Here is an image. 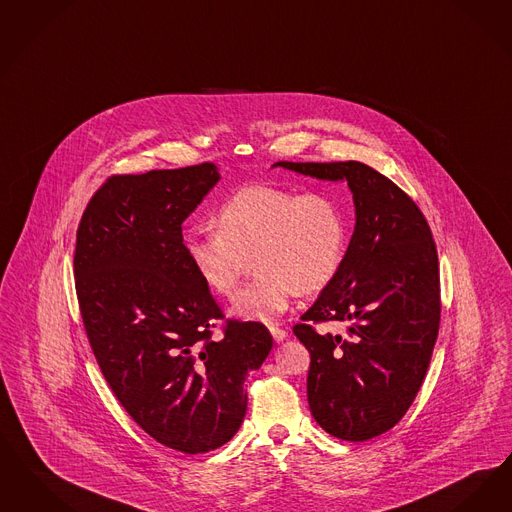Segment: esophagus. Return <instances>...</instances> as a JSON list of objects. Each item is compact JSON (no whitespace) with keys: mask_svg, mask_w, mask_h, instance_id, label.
Listing matches in <instances>:
<instances>
[{"mask_svg":"<svg viewBox=\"0 0 512 512\" xmlns=\"http://www.w3.org/2000/svg\"><path fill=\"white\" fill-rule=\"evenodd\" d=\"M270 329V333H272V339L276 341V343H282L284 339L287 337L286 329L280 328V326H276V324H272V326H268Z\"/></svg>","mask_w":512,"mask_h":512,"instance_id":"obj_1","label":"esophagus"}]
</instances>
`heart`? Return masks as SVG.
<instances>
[{"mask_svg":"<svg viewBox=\"0 0 512 512\" xmlns=\"http://www.w3.org/2000/svg\"><path fill=\"white\" fill-rule=\"evenodd\" d=\"M215 228L188 232L184 253L221 297L236 293L253 263L255 278L230 307L238 320L272 322L295 293L326 289L347 255V211L328 192L249 184L219 207Z\"/></svg>","mask_w":512,"mask_h":512,"instance_id":"heart-1","label":"heart"}]
</instances>
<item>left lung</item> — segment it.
Returning a JSON list of instances; mask_svg holds the SVG:
<instances>
[{
    "label": "left lung",
    "mask_w": 512,
    "mask_h": 512,
    "mask_svg": "<svg viewBox=\"0 0 512 512\" xmlns=\"http://www.w3.org/2000/svg\"><path fill=\"white\" fill-rule=\"evenodd\" d=\"M322 181H347L356 225L337 278L293 333L310 352L312 417L335 438L364 442L392 429L423 385L440 326L438 253L421 209L396 184L360 162L274 167ZM322 321H348L322 336Z\"/></svg>",
    "instance_id": "left-lung-1"
}]
</instances>
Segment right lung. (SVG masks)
<instances>
[{
  "label": "right lung",
  "instance_id": "obj_1",
  "mask_svg": "<svg viewBox=\"0 0 512 512\" xmlns=\"http://www.w3.org/2000/svg\"><path fill=\"white\" fill-rule=\"evenodd\" d=\"M219 179L207 162L112 175L76 234V293L104 379L144 432L183 453L238 432L247 373L272 348L259 322L226 320L211 337L225 316L184 253V219Z\"/></svg>",
  "mask_w": 512,
  "mask_h": 512
}]
</instances>
